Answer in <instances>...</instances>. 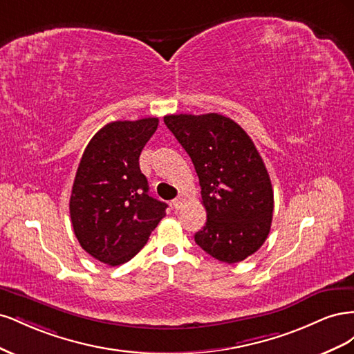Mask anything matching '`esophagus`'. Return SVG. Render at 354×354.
Masks as SVG:
<instances>
[{
	"instance_id": "1",
	"label": "esophagus",
	"mask_w": 354,
	"mask_h": 354,
	"mask_svg": "<svg viewBox=\"0 0 354 354\" xmlns=\"http://www.w3.org/2000/svg\"><path fill=\"white\" fill-rule=\"evenodd\" d=\"M185 202H186V199L183 196H178V198L173 199V202H171V205H173V208H176V209H180V208H183Z\"/></svg>"
}]
</instances>
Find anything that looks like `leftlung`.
Here are the masks:
<instances>
[{
	"label": "left lung",
	"mask_w": 354,
	"mask_h": 354,
	"mask_svg": "<svg viewBox=\"0 0 354 354\" xmlns=\"http://www.w3.org/2000/svg\"><path fill=\"white\" fill-rule=\"evenodd\" d=\"M164 122L199 177L207 223L195 242L229 264L259 251L272 226L273 189L251 137L218 113L167 115Z\"/></svg>",
	"instance_id": "8db88e82"
}]
</instances>
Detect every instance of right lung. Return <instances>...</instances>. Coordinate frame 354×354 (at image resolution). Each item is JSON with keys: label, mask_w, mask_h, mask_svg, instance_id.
<instances>
[{"label": "right lung", "mask_w": 354, "mask_h": 354, "mask_svg": "<svg viewBox=\"0 0 354 354\" xmlns=\"http://www.w3.org/2000/svg\"><path fill=\"white\" fill-rule=\"evenodd\" d=\"M158 118L115 121L94 134L73 180L69 211L80 245L108 266L130 261L165 217L167 203L149 196L138 158Z\"/></svg>", "instance_id": "1"}]
</instances>
